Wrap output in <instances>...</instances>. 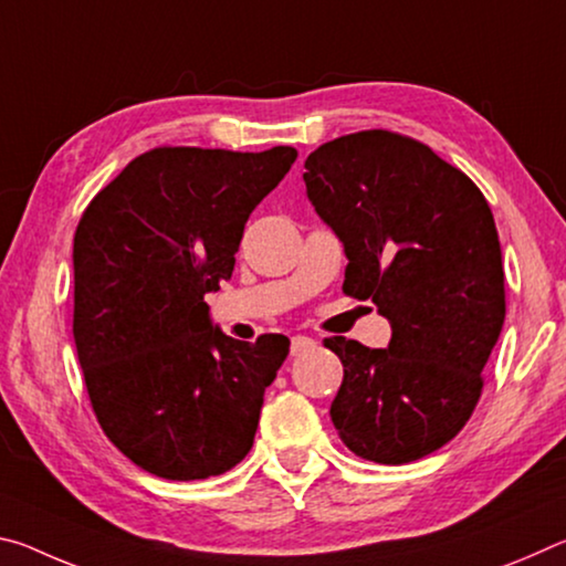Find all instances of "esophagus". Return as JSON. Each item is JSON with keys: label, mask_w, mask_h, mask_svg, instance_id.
Masks as SVG:
<instances>
[{"label": "esophagus", "mask_w": 566, "mask_h": 566, "mask_svg": "<svg viewBox=\"0 0 566 566\" xmlns=\"http://www.w3.org/2000/svg\"><path fill=\"white\" fill-rule=\"evenodd\" d=\"M314 347H317V342L310 339V337H302V334L292 337V357H302V354L312 352Z\"/></svg>", "instance_id": "34e87169"}]
</instances>
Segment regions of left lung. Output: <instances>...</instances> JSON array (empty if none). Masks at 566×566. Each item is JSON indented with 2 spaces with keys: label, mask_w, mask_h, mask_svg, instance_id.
<instances>
[{
  "label": "left lung",
  "mask_w": 566,
  "mask_h": 566,
  "mask_svg": "<svg viewBox=\"0 0 566 566\" xmlns=\"http://www.w3.org/2000/svg\"><path fill=\"white\" fill-rule=\"evenodd\" d=\"M306 197L344 244V294L391 324L387 349L332 337L344 379L332 421L354 454L407 464L472 417L504 324L492 209L462 169L405 134H344L304 161Z\"/></svg>",
  "instance_id": "8db88e82"
}]
</instances>
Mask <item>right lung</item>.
Returning a JSON list of instances; mask_svg holds the SVG:
<instances>
[{
  "mask_svg": "<svg viewBox=\"0 0 566 566\" xmlns=\"http://www.w3.org/2000/svg\"><path fill=\"white\" fill-rule=\"evenodd\" d=\"M294 147H157L132 159L74 232V344L109 442L149 474H224L254 444L290 339L214 327L205 294L234 272L254 207Z\"/></svg>",
  "mask_w": 566,
  "mask_h": 566,
  "instance_id": "obj_1",
  "label": "right lung"
}]
</instances>
